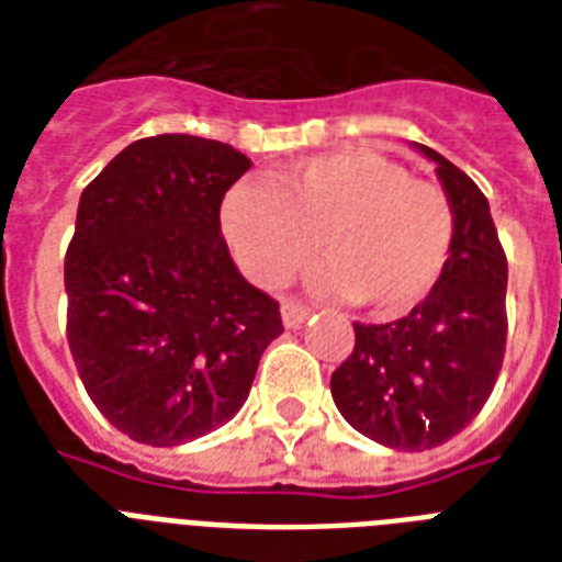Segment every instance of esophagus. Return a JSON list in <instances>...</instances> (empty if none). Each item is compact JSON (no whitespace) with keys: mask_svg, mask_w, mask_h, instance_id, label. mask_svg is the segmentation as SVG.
Here are the masks:
<instances>
[{"mask_svg":"<svg viewBox=\"0 0 562 562\" xmlns=\"http://www.w3.org/2000/svg\"><path fill=\"white\" fill-rule=\"evenodd\" d=\"M280 312H282V324L289 326V329H297V326L312 315V308L297 303V300H282Z\"/></svg>","mask_w":562,"mask_h":562,"instance_id":"1","label":"esophagus"}]
</instances>
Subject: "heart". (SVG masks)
<instances>
[{"mask_svg": "<svg viewBox=\"0 0 562 562\" xmlns=\"http://www.w3.org/2000/svg\"><path fill=\"white\" fill-rule=\"evenodd\" d=\"M221 233L262 289L289 282L317 250V285L379 317L405 315L435 291L454 247L443 187L402 162L347 148L300 160L271 189L236 183L221 198Z\"/></svg>", "mask_w": 562, "mask_h": 562, "instance_id": "b5f03b06", "label": "heart"}]
</instances>
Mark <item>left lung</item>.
<instances>
[{
	"instance_id": "8db88e82",
	"label": "left lung",
	"mask_w": 562,
	"mask_h": 562,
	"mask_svg": "<svg viewBox=\"0 0 562 562\" xmlns=\"http://www.w3.org/2000/svg\"><path fill=\"white\" fill-rule=\"evenodd\" d=\"M417 148L437 162L454 206L449 265L405 317L352 324L356 347L333 373V400L344 419L402 452L435 449L479 417L507 344V256L487 198L435 148Z\"/></svg>"
}]
</instances>
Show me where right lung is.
<instances>
[{
    "mask_svg": "<svg viewBox=\"0 0 562 562\" xmlns=\"http://www.w3.org/2000/svg\"><path fill=\"white\" fill-rule=\"evenodd\" d=\"M250 160L189 134L136 139L81 192L64 262L66 341L95 408L136 443L180 446L245 405L280 303L221 236Z\"/></svg>",
    "mask_w": 562,
    "mask_h": 562,
    "instance_id": "1",
    "label": "right lung"
}]
</instances>
